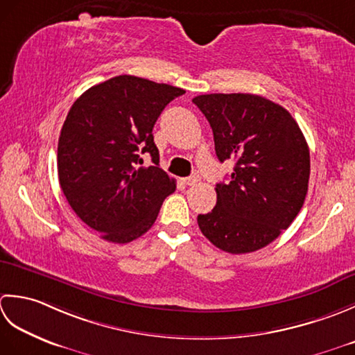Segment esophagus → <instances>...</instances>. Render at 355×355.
Instances as JSON below:
<instances>
[{
	"mask_svg": "<svg viewBox=\"0 0 355 355\" xmlns=\"http://www.w3.org/2000/svg\"><path fill=\"white\" fill-rule=\"evenodd\" d=\"M199 180H200L199 175H196V173H194V175H191V176H188V178L184 179V184L193 187V185H196V184L199 182Z\"/></svg>",
	"mask_w": 355,
	"mask_h": 355,
	"instance_id": "34e87169",
	"label": "esophagus"
}]
</instances>
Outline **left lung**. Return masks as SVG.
<instances>
[{
  "mask_svg": "<svg viewBox=\"0 0 355 355\" xmlns=\"http://www.w3.org/2000/svg\"><path fill=\"white\" fill-rule=\"evenodd\" d=\"M214 136L219 161L236 162L218 202L198 216L209 242L231 254L271 243L299 214L308 193L309 148L286 108L250 93L193 98Z\"/></svg>",
  "mask_w": 355,
  "mask_h": 355,
  "instance_id": "left-lung-1",
  "label": "left lung"
}]
</instances>
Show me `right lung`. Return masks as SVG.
I'll use <instances>...</instances> for the list:
<instances>
[{
    "mask_svg": "<svg viewBox=\"0 0 355 355\" xmlns=\"http://www.w3.org/2000/svg\"><path fill=\"white\" fill-rule=\"evenodd\" d=\"M185 90L132 75L90 87L67 114L58 142V178L78 218L104 241L128 243L153 225L176 180L159 168L153 127ZM155 165L139 168L140 155Z\"/></svg>",
    "mask_w": 355,
    "mask_h": 355,
    "instance_id": "right-lung-1",
    "label": "right lung"
}]
</instances>
